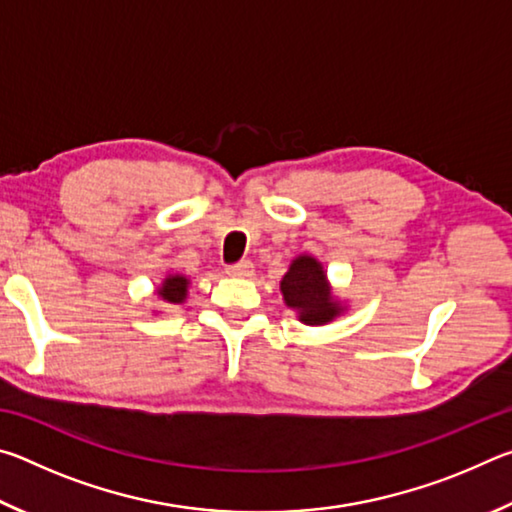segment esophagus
Wrapping results in <instances>:
<instances>
[{
  "mask_svg": "<svg viewBox=\"0 0 512 512\" xmlns=\"http://www.w3.org/2000/svg\"><path fill=\"white\" fill-rule=\"evenodd\" d=\"M225 273L232 275V277H250V275H253V264L246 262V259H244V262L232 264V266L225 268Z\"/></svg>",
  "mask_w": 512,
  "mask_h": 512,
  "instance_id": "esophagus-1",
  "label": "esophagus"
}]
</instances>
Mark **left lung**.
Segmentation results:
<instances>
[{
    "mask_svg": "<svg viewBox=\"0 0 512 512\" xmlns=\"http://www.w3.org/2000/svg\"><path fill=\"white\" fill-rule=\"evenodd\" d=\"M280 291L284 305L296 311L298 320L305 325H327L345 314V305L339 296H334L323 262L314 255L305 253L291 259L289 271L280 280Z\"/></svg>",
    "mask_w": 512,
    "mask_h": 512,
    "instance_id": "8db88e82",
    "label": "left lung"
}]
</instances>
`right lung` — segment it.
I'll return each instance as SVG.
<instances>
[{"instance_id":"right-lung-1","label":"right lung","mask_w":512,"mask_h":512,"mask_svg":"<svg viewBox=\"0 0 512 512\" xmlns=\"http://www.w3.org/2000/svg\"><path fill=\"white\" fill-rule=\"evenodd\" d=\"M189 277L183 273H169L155 289L158 300L167 302V305H183L189 293Z\"/></svg>"}]
</instances>
